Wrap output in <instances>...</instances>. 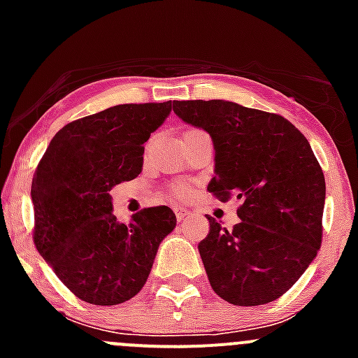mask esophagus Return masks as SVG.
Returning <instances> with one entry per match:
<instances>
[{
	"label": "esophagus",
	"instance_id": "1",
	"mask_svg": "<svg viewBox=\"0 0 358 358\" xmlns=\"http://www.w3.org/2000/svg\"><path fill=\"white\" fill-rule=\"evenodd\" d=\"M175 215H176V218H178V222H182V220H185L187 216L190 215V213L187 211V209H183V208H176Z\"/></svg>",
	"mask_w": 358,
	"mask_h": 358
}]
</instances>
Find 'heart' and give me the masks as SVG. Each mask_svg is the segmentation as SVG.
Wrapping results in <instances>:
<instances>
[{
  "label": "heart",
  "instance_id": "obj_1",
  "mask_svg": "<svg viewBox=\"0 0 358 358\" xmlns=\"http://www.w3.org/2000/svg\"><path fill=\"white\" fill-rule=\"evenodd\" d=\"M175 194H176V197H180V199H185V197H189L190 192L185 185H178L175 189Z\"/></svg>",
  "mask_w": 358,
  "mask_h": 358
}]
</instances>
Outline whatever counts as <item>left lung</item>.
Instances as JSON below:
<instances>
[{
  "label": "left lung",
  "instance_id": "left-lung-1",
  "mask_svg": "<svg viewBox=\"0 0 358 358\" xmlns=\"http://www.w3.org/2000/svg\"><path fill=\"white\" fill-rule=\"evenodd\" d=\"M173 110L211 135L208 192L241 201V222L227 230L208 216L199 243L213 291L239 306L280 298L322 244L326 180L308 140L282 115L225 100H176Z\"/></svg>",
  "mask_w": 358,
  "mask_h": 358
}]
</instances>
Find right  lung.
I'll return each instance as SVG.
<instances>
[{
  "mask_svg": "<svg viewBox=\"0 0 358 358\" xmlns=\"http://www.w3.org/2000/svg\"><path fill=\"white\" fill-rule=\"evenodd\" d=\"M171 102L122 103L76 119L43 154L31 197L36 249L79 299L119 305L147 282L161 241L175 229L168 206L145 208L129 225L112 213L110 189L136 178L143 143Z\"/></svg>",
  "mask_w": 358,
  "mask_h": 358,
  "instance_id": "obj_1",
  "label": "right lung"
}]
</instances>
